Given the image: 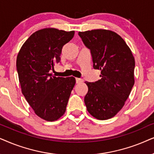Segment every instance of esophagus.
<instances>
[{"instance_id": "34e87169", "label": "esophagus", "mask_w": 154, "mask_h": 154, "mask_svg": "<svg viewBox=\"0 0 154 154\" xmlns=\"http://www.w3.org/2000/svg\"><path fill=\"white\" fill-rule=\"evenodd\" d=\"M83 82V80L80 78H76V82H77V84L79 83H82Z\"/></svg>"}]
</instances>
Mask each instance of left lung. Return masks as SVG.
Masks as SVG:
<instances>
[{
  "instance_id": "left-lung-1",
  "label": "left lung",
  "mask_w": 154,
  "mask_h": 154,
  "mask_svg": "<svg viewBox=\"0 0 154 154\" xmlns=\"http://www.w3.org/2000/svg\"><path fill=\"white\" fill-rule=\"evenodd\" d=\"M90 50L94 69L101 79L85 82L88 92L85 103L88 112L98 120H108L122 109L134 84V58L121 36L106 29L78 33Z\"/></svg>"
}]
</instances>
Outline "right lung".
<instances>
[{
	"instance_id": "1",
	"label": "right lung",
	"mask_w": 154,
	"mask_h": 154,
	"mask_svg": "<svg viewBox=\"0 0 154 154\" xmlns=\"http://www.w3.org/2000/svg\"><path fill=\"white\" fill-rule=\"evenodd\" d=\"M74 34V31L42 29L33 33L18 53L16 66L22 94L34 112L46 121L63 116L75 85V77L50 73Z\"/></svg>"
}]
</instances>
